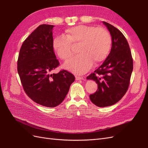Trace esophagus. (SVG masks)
Returning a JSON list of instances; mask_svg holds the SVG:
<instances>
[{
  "mask_svg": "<svg viewBox=\"0 0 148 148\" xmlns=\"http://www.w3.org/2000/svg\"><path fill=\"white\" fill-rule=\"evenodd\" d=\"M75 78L77 80H80V79H84L83 77H80V76H76Z\"/></svg>",
  "mask_w": 148,
  "mask_h": 148,
  "instance_id": "1",
  "label": "esophagus"
}]
</instances>
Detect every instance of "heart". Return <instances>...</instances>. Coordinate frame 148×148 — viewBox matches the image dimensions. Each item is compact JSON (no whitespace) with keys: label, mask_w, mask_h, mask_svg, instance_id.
<instances>
[{"label":"heart","mask_w":148,"mask_h":148,"mask_svg":"<svg viewBox=\"0 0 148 148\" xmlns=\"http://www.w3.org/2000/svg\"><path fill=\"white\" fill-rule=\"evenodd\" d=\"M112 44L109 33L102 28L80 25L65 31L52 40V48L62 60H67L72 56V46H78V55L66 62L65 68L77 74L88 71L92 64L104 61L108 56Z\"/></svg>","instance_id":"obj_1"}]
</instances>
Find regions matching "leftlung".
I'll use <instances>...</instances> for the list:
<instances>
[{"instance_id": "obj_1", "label": "left lung", "mask_w": 148, "mask_h": 148, "mask_svg": "<svg viewBox=\"0 0 148 148\" xmlns=\"http://www.w3.org/2000/svg\"><path fill=\"white\" fill-rule=\"evenodd\" d=\"M112 36L108 57L94 73L87 77L97 84L96 92L89 95L96 106L104 107L119 102L127 92L133 69V58L127 39L120 30L103 21Z\"/></svg>"}]
</instances>
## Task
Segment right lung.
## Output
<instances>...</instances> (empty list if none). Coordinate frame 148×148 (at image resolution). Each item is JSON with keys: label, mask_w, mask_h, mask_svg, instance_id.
I'll list each match as a JSON object with an SVG mask.
<instances>
[{"label": "right lung", "mask_w": 148, "mask_h": 148, "mask_svg": "<svg viewBox=\"0 0 148 148\" xmlns=\"http://www.w3.org/2000/svg\"><path fill=\"white\" fill-rule=\"evenodd\" d=\"M53 25H39L20 48L17 70L26 95L45 107L59 105L68 93L75 76L65 70L52 71L60 63L52 48Z\"/></svg>", "instance_id": "obj_1"}]
</instances>
